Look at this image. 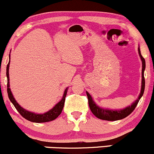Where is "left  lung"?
<instances>
[{"label":"left lung","instance_id":"1","mask_svg":"<svg viewBox=\"0 0 154 154\" xmlns=\"http://www.w3.org/2000/svg\"><path fill=\"white\" fill-rule=\"evenodd\" d=\"M138 54L140 57L141 61H142V84H141V91L140 93L138 98L135 100L134 103H132L131 106L126 107L125 109H120V110H111V109H106L100 108L97 106V104L95 103L94 100L92 98L91 95L86 91L87 96L88 98V103H89L90 109L94 115L97 118L103 120H107V121H116V120L122 119L130 115V114L134 111L135 109L136 106L138 103L140 99L143 96L145 90V78H144V71L146 69V61L144 58L140 54V48H138Z\"/></svg>","mask_w":154,"mask_h":154}]
</instances>
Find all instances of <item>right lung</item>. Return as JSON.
Instances as JSON below:
<instances>
[{
  "label": "right lung",
  "instance_id": "1",
  "mask_svg": "<svg viewBox=\"0 0 154 154\" xmlns=\"http://www.w3.org/2000/svg\"><path fill=\"white\" fill-rule=\"evenodd\" d=\"M10 58V55H9ZM9 64L10 61H8V65L6 67V77H7V92H8V98H9L11 102L14 104V107L16 108L17 111H19V114L22 115L24 119H27L28 121L36 123H42V122H47L53 121L55 119L59 116L61 114V111L63 110V105H64L65 102V97L66 95L67 90L68 88H66L64 93L63 95V98L60 101L56 104L55 106L49 110L47 112L44 113V114H35V113L30 112V111L26 110V109H23L22 106H19V104L17 103V100L14 98L13 95H12L11 91L10 89V85H9V74H8V69H9Z\"/></svg>",
  "mask_w": 154,
  "mask_h": 154
}]
</instances>
